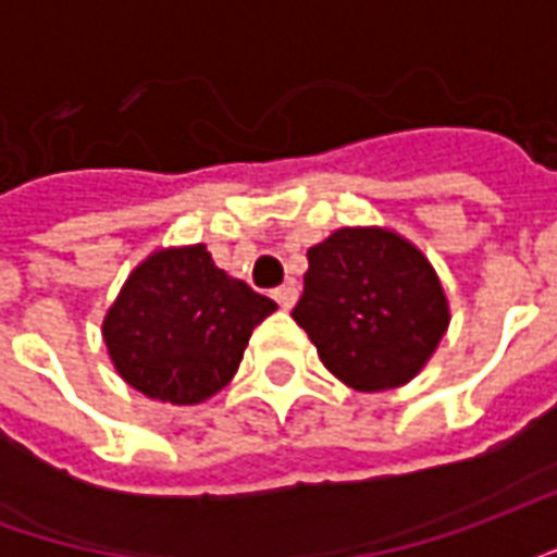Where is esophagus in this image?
<instances>
[{
    "label": "esophagus",
    "mask_w": 557,
    "mask_h": 557,
    "mask_svg": "<svg viewBox=\"0 0 557 557\" xmlns=\"http://www.w3.org/2000/svg\"><path fill=\"white\" fill-rule=\"evenodd\" d=\"M274 301L283 307V310H292V304L298 301V289H295V283H283L274 289Z\"/></svg>",
    "instance_id": "34e87169"
}]
</instances>
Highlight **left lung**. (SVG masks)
<instances>
[{
	"label": "left lung",
	"instance_id": "8db88e82",
	"mask_svg": "<svg viewBox=\"0 0 557 557\" xmlns=\"http://www.w3.org/2000/svg\"><path fill=\"white\" fill-rule=\"evenodd\" d=\"M307 262L292 319L327 370L367 394L414 379L450 322L426 256L397 232L346 226L310 247Z\"/></svg>",
	"mask_w": 557,
	"mask_h": 557
}]
</instances>
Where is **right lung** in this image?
I'll return each instance as SVG.
<instances>
[{
	"label": "right lung",
	"mask_w": 557,
	"mask_h": 557,
	"mask_svg": "<svg viewBox=\"0 0 557 557\" xmlns=\"http://www.w3.org/2000/svg\"><path fill=\"white\" fill-rule=\"evenodd\" d=\"M274 310L220 271L206 244L170 247L134 268L103 319V343L139 394L196 406L230 385L253 327Z\"/></svg>",
	"instance_id": "1"
}]
</instances>
